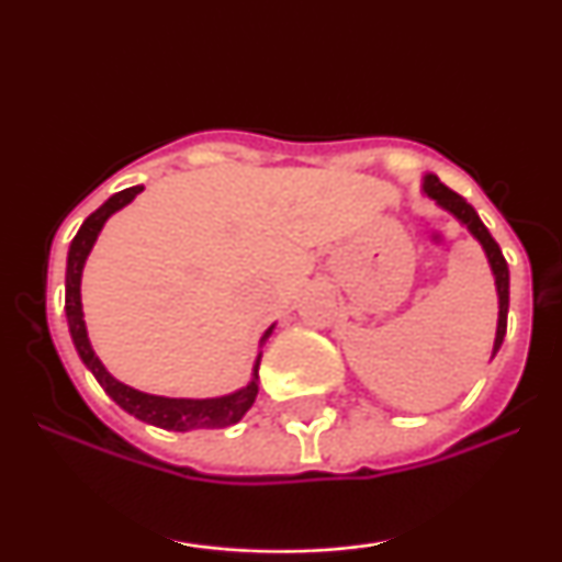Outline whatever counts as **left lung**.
I'll return each mask as SVG.
<instances>
[{
    "mask_svg": "<svg viewBox=\"0 0 562 562\" xmlns=\"http://www.w3.org/2000/svg\"><path fill=\"white\" fill-rule=\"evenodd\" d=\"M425 192H428L441 209L451 211V214L460 218V222L473 232V237H479L483 250H486L488 263H492L494 277H496V293H499V325H496V340H494V353H496L507 333V306H509V269H507L505 256H502V248L496 245L492 232L483 227V222L479 218V214H475L473 205H470L462 195H457L454 190H449L447 184H441V179L434 177V173L425 177Z\"/></svg>",
    "mask_w": 562,
    "mask_h": 562,
    "instance_id": "obj_1",
    "label": "left lung"
}]
</instances>
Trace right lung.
I'll return each instance as SVG.
<instances>
[{
    "label": "right lung",
    "mask_w": 562,
    "mask_h": 562,
    "mask_svg": "<svg viewBox=\"0 0 562 562\" xmlns=\"http://www.w3.org/2000/svg\"><path fill=\"white\" fill-rule=\"evenodd\" d=\"M142 187H128V190L115 192L113 198H108L94 214L87 216V222L81 224V229L76 232L74 243H70L68 250V272H66V314H68V327L70 338H74L76 351H79L81 362L92 370L97 383L105 389L108 396L113 398L121 409H126L128 415H134L142 423L158 425V428L166 430H192V428H227V425H235L243 420L245 412L250 409L259 396V385H256V378H259V362L261 357L256 359V372L254 383L248 389L229 393V396L222 398H166V396H150V393H142L128 389V385L119 383L111 372L102 367L100 359L94 357L92 346H89L87 327H83V314H81V269L83 261H87L89 250L97 240V232L102 229L105 218L115 214L119 209H124L126 203H132L134 195H139ZM272 330H267V335ZM263 335V338H267Z\"/></svg>",
    "instance_id": "obj_1"
}]
</instances>
